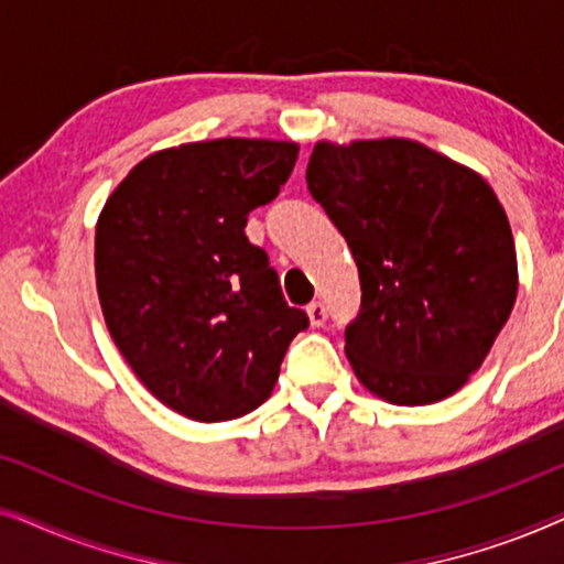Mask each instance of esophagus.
<instances>
[{"mask_svg":"<svg viewBox=\"0 0 564 564\" xmlns=\"http://www.w3.org/2000/svg\"><path fill=\"white\" fill-rule=\"evenodd\" d=\"M307 318H311V326L313 328H321L323 323H326V318H328L326 305H323V303H311V305H307Z\"/></svg>","mask_w":564,"mask_h":564,"instance_id":"1","label":"esophagus"}]
</instances>
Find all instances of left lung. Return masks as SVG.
Here are the masks:
<instances>
[{"label":"left lung","mask_w":564,"mask_h":564,"mask_svg":"<svg viewBox=\"0 0 564 564\" xmlns=\"http://www.w3.org/2000/svg\"><path fill=\"white\" fill-rule=\"evenodd\" d=\"M305 180L359 269L344 349L354 375L395 405L449 398L480 369L519 292L496 192L408 138L315 143Z\"/></svg>","instance_id":"left-lung-1"}]
</instances>
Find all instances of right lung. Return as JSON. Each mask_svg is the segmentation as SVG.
Returning a JSON list of instances; mask_svg holds the SVG:
<instances>
[{"label":"right lung","mask_w":564,"mask_h":564,"mask_svg":"<svg viewBox=\"0 0 564 564\" xmlns=\"http://www.w3.org/2000/svg\"><path fill=\"white\" fill-rule=\"evenodd\" d=\"M297 151L264 138L156 151L99 213L95 274L112 341L151 395L192 421L259 408L307 328L267 251L243 234L253 207L280 195Z\"/></svg>","instance_id":"add662e5"}]
</instances>
